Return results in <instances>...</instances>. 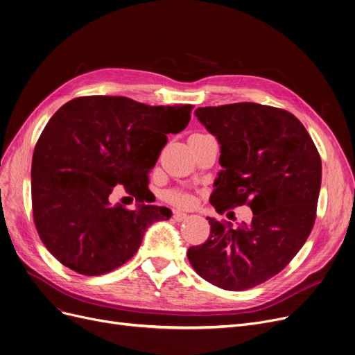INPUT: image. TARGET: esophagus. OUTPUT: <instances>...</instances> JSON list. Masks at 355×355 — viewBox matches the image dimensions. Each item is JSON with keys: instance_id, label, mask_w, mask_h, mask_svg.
<instances>
[{"instance_id": "obj_1", "label": "esophagus", "mask_w": 355, "mask_h": 355, "mask_svg": "<svg viewBox=\"0 0 355 355\" xmlns=\"http://www.w3.org/2000/svg\"><path fill=\"white\" fill-rule=\"evenodd\" d=\"M187 218H189L187 213H182V211H178V210L174 211V220L175 221H184V220H187Z\"/></svg>"}]
</instances>
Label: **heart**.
<instances>
[{"instance_id": "heart-1", "label": "heart", "mask_w": 355, "mask_h": 355, "mask_svg": "<svg viewBox=\"0 0 355 355\" xmlns=\"http://www.w3.org/2000/svg\"><path fill=\"white\" fill-rule=\"evenodd\" d=\"M166 198L174 204H178V206H189V204L191 202V200L187 194H182L178 191H170L166 194Z\"/></svg>"}]
</instances>
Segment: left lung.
<instances>
[{
	"instance_id": "1",
	"label": "left lung",
	"mask_w": 355,
	"mask_h": 355,
	"mask_svg": "<svg viewBox=\"0 0 355 355\" xmlns=\"http://www.w3.org/2000/svg\"><path fill=\"white\" fill-rule=\"evenodd\" d=\"M220 145L223 170L210 202L218 213L249 204L237 229L207 217L210 236L189 249L194 270L226 291H246L281 272L315 223L322 166L305 126L284 109L252 102L196 109Z\"/></svg>"
}]
</instances>
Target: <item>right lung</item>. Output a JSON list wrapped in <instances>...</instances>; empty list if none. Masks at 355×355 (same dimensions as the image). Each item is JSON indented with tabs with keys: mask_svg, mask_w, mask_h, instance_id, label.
I'll use <instances>...</instances> for the list:
<instances>
[{
	"mask_svg": "<svg viewBox=\"0 0 355 355\" xmlns=\"http://www.w3.org/2000/svg\"><path fill=\"white\" fill-rule=\"evenodd\" d=\"M191 109L86 96L51 116L34 148L31 198L37 232L60 263L80 275L107 273L137 253L153 223L173 216L141 202L166 135L189 125ZM115 184L140 201L135 211L111 206Z\"/></svg>",
	"mask_w": 355,
	"mask_h": 355,
	"instance_id": "obj_1",
	"label": "right lung"
}]
</instances>
